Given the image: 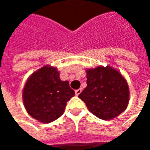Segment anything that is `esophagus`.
<instances>
[{
	"mask_svg": "<svg viewBox=\"0 0 150 150\" xmlns=\"http://www.w3.org/2000/svg\"><path fill=\"white\" fill-rule=\"evenodd\" d=\"M81 90H82L81 88H78V89H76V90H75V95H76V96L80 95V94H81Z\"/></svg>",
	"mask_w": 150,
	"mask_h": 150,
	"instance_id": "34e87169",
	"label": "esophagus"
}]
</instances>
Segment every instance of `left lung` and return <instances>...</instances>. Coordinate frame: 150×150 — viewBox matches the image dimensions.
<instances>
[{"instance_id": "8db88e82", "label": "left lung", "mask_w": 150, "mask_h": 150, "mask_svg": "<svg viewBox=\"0 0 150 150\" xmlns=\"http://www.w3.org/2000/svg\"><path fill=\"white\" fill-rule=\"evenodd\" d=\"M87 87L79 95L88 110L103 120H112L122 113L129 101L126 79L110 66L87 69Z\"/></svg>"}]
</instances>
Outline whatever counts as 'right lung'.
<instances>
[{"instance_id": "obj_1", "label": "right lung", "mask_w": 150, "mask_h": 150, "mask_svg": "<svg viewBox=\"0 0 150 150\" xmlns=\"http://www.w3.org/2000/svg\"><path fill=\"white\" fill-rule=\"evenodd\" d=\"M75 96L68 81H62L56 68L46 65L28 77L23 90L24 107L33 118L49 123L64 112L67 102Z\"/></svg>"}]
</instances>
